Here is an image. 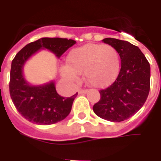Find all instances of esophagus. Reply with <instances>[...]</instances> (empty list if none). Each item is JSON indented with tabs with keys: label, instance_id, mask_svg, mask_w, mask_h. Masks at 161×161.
Here are the masks:
<instances>
[{
	"label": "esophagus",
	"instance_id": "obj_1",
	"mask_svg": "<svg viewBox=\"0 0 161 161\" xmlns=\"http://www.w3.org/2000/svg\"><path fill=\"white\" fill-rule=\"evenodd\" d=\"M87 92V89H79V90H78V93H79L80 94H84V93H86Z\"/></svg>",
	"mask_w": 161,
	"mask_h": 161
}]
</instances>
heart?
Segmentation results:
<instances>
[{
	"instance_id": "1",
	"label": "heart",
	"mask_w": 161,
	"mask_h": 161,
	"mask_svg": "<svg viewBox=\"0 0 161 161\" xmlns=\"http://www.w3.org/2000/svg\"><path fill=\"white\" fill-rule=\"evenodd\" d=\"M68 65L61 68L68 81L77 82L84 73L88 83L97 88L108 86L114 81L120 70V55L111 45L90 43L72 50Z\"/></svg>"
}]
</instances>
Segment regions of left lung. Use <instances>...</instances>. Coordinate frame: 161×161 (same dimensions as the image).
Returning <instances> with one entry per match:
<instances>
[{"label": "left lung", "mask_w": 161, "mask_h": 161, "mask_svg": "<svg viewBox=\"0 0 161 161\" xmlns=\"http://www.w3.org/2000/svg\"><path fill=\"white\" fill-rule=\"evenodd\" d=\"M102 42L114 47L121 59V68L113 84L100 90L101 98L93 109L98 117L122 122L143 106L150 90V64L137 46L127 41L106 38Z\"/></svg>", "instance_id": "left-lung-1"}]
</instances>
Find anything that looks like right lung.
Wrapping results in <instances>:
<instances>
[{
  "instance_id": "right-lung-1",
  "label": "right lung",
  "mask_w": 161,
  "mask_h": 161,
  "mask_svg": "<svg viewBox=\"0 0 161 161\" xmlns=\"http://www.w3.org/2000/svg\"><path fill=\"white\" fill-rule=\"evenodd\" d=\"M75 43L76 41L68 38H42L24 47L13 59L9 93L17 110L26 120L39 125H51L64 120L69 114L77 93L70 97H61L53 81L32 86L24 78L22 68L38 50L47 49L59 58Z\"/></svg>"
}]
</instances>
